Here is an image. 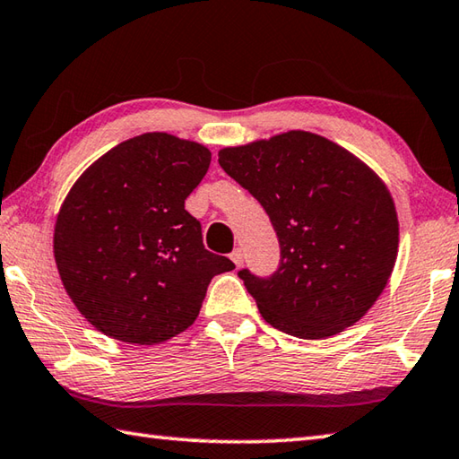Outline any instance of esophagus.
Wrapping results in <instances>:
<instances>
[{"label":"esophagus","mask_w":459,"mask_h":459,"mask_svg":"<svg viewBox=\"0 0 459 459\" xmlns=\"http://www.w3.org/2000/svg\"><path fill=\"white\" fill-rule=\"evenodd\" d=\"M231 262L233 264H236V267H239L241 264H244V252H241V249L238 247V249H233V252H231Z\"/></svg>","instance_id":"34e87169"}]
</instances>
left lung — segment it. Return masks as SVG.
Listing matches in <instances>:
<instances>
[{
  "mask_svg": "<svg viewBox=\"0 0 459 459\" xmlns=\"http://www.w3.org/2000/svg\"><path fill=\"white\" fill-rule=\"evenodd\" d=\"M218 155L223 171L264 205L280 239L272 278L238 273L265 322L301 340H324L359 322L390 281L400 246L384 179L304 129Z\"/></svg>",
  "mask_w": 459,
  "mask_h": 459,
  "instance_id": "8db88e82",
  "label": "left lung"
}]
</instances>
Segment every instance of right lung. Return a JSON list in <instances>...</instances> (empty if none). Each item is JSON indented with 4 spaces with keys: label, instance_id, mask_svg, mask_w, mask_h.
<instances>
[{
    "label": "right lung",
    "instance_id": "1",
    "mask_svg": "<svg viewBox=\"0 0 459 459\" xmlns=\"http://www.w3.org/2000/svg\"><path fill=\"white\" fill-rule=\"evenodd\" d=\"M210 161L202 143L150 132L103 153L69 189L54 257L95 330L137 345L166 342L195 322L213 275L236 267L207 252L186 210Z\"/></svg>",
    "mask_w": 459,
    "mask_h": 459
}]
</instances>
